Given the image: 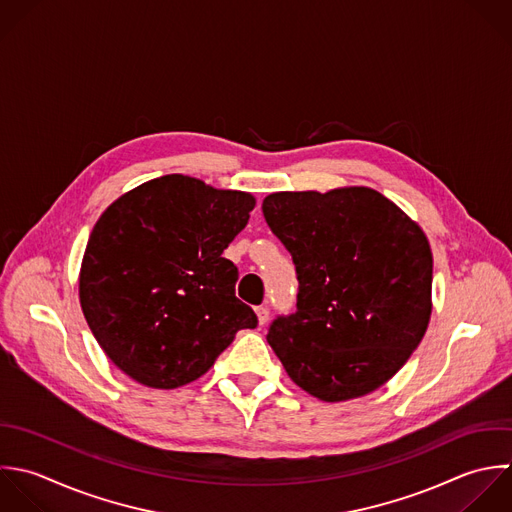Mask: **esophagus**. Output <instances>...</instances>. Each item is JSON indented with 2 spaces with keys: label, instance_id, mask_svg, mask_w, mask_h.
I'll return each mask as SVG.
<instances>
[{
  "label": "esophagus",
  "instance_id": "obj_1",
  "mask_svg": "<svg viewBox=\"0 0 512 512\" xmlns=\"http://www.w3.org/2000/svg\"><path fill=\"white\" fill-rule=\"evenodd\" d=\"M255 313H257L259 325H265V323H267V319H269V309L261 305V307H257V309H255Z\"/></svg>",
  "mask_w": 512,
  "mask_h": 512
}]
</instances>
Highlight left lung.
<instances>
[{"label":"left lung","instance_id":"8db88e82","mask_svg":"<svg viewBox=\"0 0 512 512\" xmlns=\"http://www.w3.org/2000/svg\"><path fill=\"white\" fill-rule=\"evenodd\" d=\"M263 215L297 269V311L267 333L291 381L325 403L383 387L431 321L425 231L371 187L271 193Z\"/></svg>","mask_w":512,"mask_h":512}]
</instances>
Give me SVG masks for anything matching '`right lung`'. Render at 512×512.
Listing matches in <instances>:
<instances>
[{
  "mask_svg": "<svg viewBox=\"0 0 512 512\" xmlns=\"http://www.w3.org/2000/svg\"><path fill=\"white\" fill-rule=\"evenodd\" d=\"M255 197L173 173L141 183L97 219L79 303L105 355L133 381L177 389L205 375L257 315L223 257Z\"/></svg>",
  "mask_w": 512,
  "mask_h": 512,
  "instance_id": "add662e5",
  "label": "right lung"
}]
</instances>
